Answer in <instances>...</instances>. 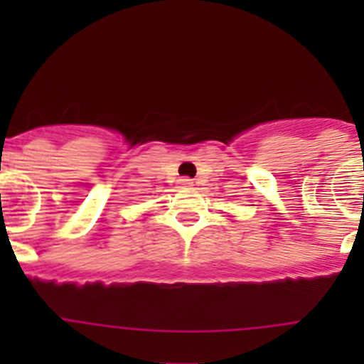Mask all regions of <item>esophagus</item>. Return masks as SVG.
I'll return each mask as SVG.
<instances>
[{
  "label": "esophagus",
  "instance_id": "esophagus-1",
  "mask_svg": "<svg viewBox=\"0 0 364 364\" xmlns=\"http://www.w3.org/2000/svg\"><path fill=\"white\" fill-rule=\"evenodd\" d=\"M180 184H182V186H193V180L188 178V176H184V178H180Z\"/></svg>",
  "mask_w": 364,
  "mask_h": 364
}]
</instances>
